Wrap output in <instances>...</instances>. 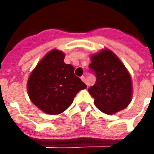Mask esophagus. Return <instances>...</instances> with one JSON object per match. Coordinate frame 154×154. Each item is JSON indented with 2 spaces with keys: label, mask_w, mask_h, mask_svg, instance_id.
Listing matches in <instances>:
<instances>
[{
  "label": "esophagus",
  "mask_w": 154,
  "mask_h": 154,
  "mask_svg": "<svg viewBox=\"0 0 154 154\" xmlns=\"http://www.w3.org/2000/svg\"><path fill=\"white\" fill-rule=\"evenodd\" d=\"M81 79H82V81L83 82H85V83L87 84V80H86V77H84V76H82V77H81Z\"/></svg>",
  "instance_id": "1"
}]
</instances>
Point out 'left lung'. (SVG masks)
Masks as SVG:
<instances>
[{
	"mask_svg": "<svg viewBox=\"0 0 154 154\" xmlns=\"http://www.w3.org/2000/svg\"><path fill=\"white\" fill-rule=\"evenodd\" d=\"M91 70L97 76L96 83L88 91L94 104L107 115L124 110L132 100V81L125 65L112 51L102 50L91 57Z\"/></svg>",
	"mask_w": 154,
	"mask_h": 154,
	"instance_id": "obj_1",
	"label": "left lung"
}]
</instances>
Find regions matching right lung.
I'll return each mask as SVG.
<instances>
[{"label":"right lung","mask_w":154,"mask_h":154,"mask_svg":"<svg viewBox=\"0 0 154 154\" xmlns=\"http://www.w3.org/2000/svg\"><path fill=\"white\" fill-rule=\"evenodd\" d=\"M65 54L53 49L29 75L27 90L32 103L44 113L58 115L70 106L79 91L87 85L74 74V67L64 63Z\"/></svg>","instance_id":"add662e5"}]
</instances>
